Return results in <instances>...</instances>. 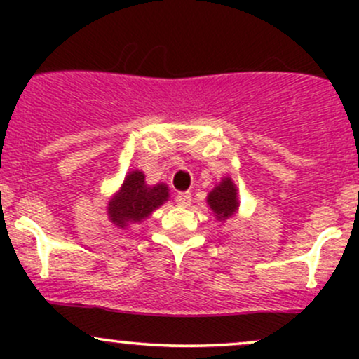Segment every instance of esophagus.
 I'll list each match as a JSON object with an SVG mask.
<instances>
[{
	"label": "esophagus",
	"instance_id": "1",
	"mask_svg": "<svg viewBox=\"0 0 359 359\" xmlns=\"http://www.w3.org/2000/svg\"><path fill=\"white\" fill-rule=\"evenodd\" d=\"M175 201H177V204L180 205V208H189V205H191V194H189V192L177 194Z\"/></svg>",
	"mask_w": 359,
	"mask_h": 359
}]
</instances>
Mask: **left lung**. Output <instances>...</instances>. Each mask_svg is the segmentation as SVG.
Masks as SVG:
<instances>
[{
    "label": "left lung",
    "instance_id": "left-lung-1",
    "mask_svg": "<svg viewBox=\"0 0 359 359\" xmlns=\"http://www.w3.org/2000/svg\"><path fill=\"white\" fill-rule=\"evenodd\" d=\"M208 204L214 217L219 222L236 216L240 209V199H238L236 184L233 182L231 177H222L221 182L216 184V187L208 194Z\"/></svg>",
    "mask_w": 359,
    "mask_h": 359
}]
</instances>
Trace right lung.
Segmentation results:
<instances>
[{
  "mask_svg": "<svg viewBox=\"0 0 359 359\" xmlns=\"http://www.w3.org/2000/svg\"><path fill=\"white\" fill-rule=\"evenodd\" d=\"M168 197L170 194L167 184L148 185L145 174L133 168L125 175L118 191L109 197L106 211L114 226L126 229L150 217L160 205L167 203Z\"/></svg>",
  "mask_w": 359,
  "mask_h": 359,
  "instance_id": "add662e5",
  "label": "right lung"
}]
</instances>
